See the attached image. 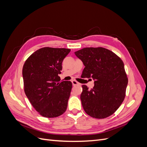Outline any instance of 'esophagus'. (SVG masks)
Listing matches in <instances>:
<instances>
[{
    "mask_svg": "<svg viewBox=\"0 0 147 147\" xmlns=\"http://www.w3.org/2000/svg\"><path fill=\"white\" fill-rule=\"evenodd\" d=\"M72 84H73V86L80 85V84L78 82H77V81H75V80H72Z\"/></svg>",
    "mask_w": 147,
    "mask_h": 147,
    "instance_id": "34e87169",
    "label": "esophagus"
}]
</instances>
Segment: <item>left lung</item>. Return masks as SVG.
<instances>
[{
    "label": "left lung",
    "instance_id": "1",
    "mask_svg": "<svg viewBox=\"0 0 147 147\" xmlns=\"http://www.w3.org/2000/svg\"><path fill=\"white\" fill-rule=\"evenodd\" d=\"M85 67L82 77L93 79L94 86L82 85L80 99L90 116L98 119L116 112L126 94L128 80L123 61L112 51L99 48H84L75 52Z\"/></svg>",
    "mask_w": 147,
    "mask_h": 147
}]
</instances>
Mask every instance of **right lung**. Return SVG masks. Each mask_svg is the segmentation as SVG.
<instances>
[{
    "label": "right lung",
    "mask_w": 147,
    "mask_h": 147,
    "mask_svg": "<svg viewBox=\"0 0 147 147\" xmlns=\"http://www.w3.org/2000/svg\"><path fill=\"white\" fill-rule=\"evenodd\" d=\"M70 49L45 47L26 61L23 68L24 92L34 108L42 116L54 118L67 107L72 84L60 82L62 63Z\"/></svg>",
    "instance_id": "obj_1"
}]
</instances>
